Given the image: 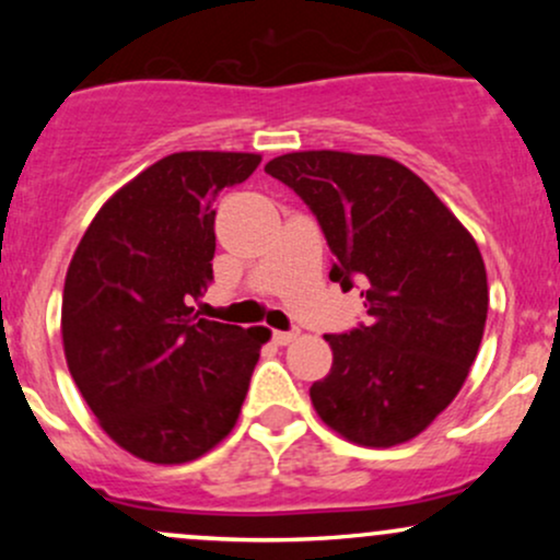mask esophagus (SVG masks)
I'll use <instances>...</instances> for the list:
<instances>
[{
  "label": "esophagus",
  "instance_id": "1",
  "mask_svg": "<svg viewBox=\"0 0 560 560\" xmlns=\"http://www.w3.org/2000/svg\"><path fill=\"white\" fill-rule=\"evenodd\" d=\"M300 337V329H289V331H273V342L276 345H289Z\"/></svg>",
  "mask_w": 560,
  "mask_h": 560
}]
</instances>
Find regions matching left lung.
<instances>
[{
	"label": "left lung",
	"mask_w": 560,
	"mask_h": 560,
	"mask_svg": "<svg viewBox=\"0 0 560 560\" xmlns=\"http://www.w3.org/2000/svg\"><path fill=\"white\" fill-rule=\"evenodd\" d=\"M318 218L337 262L361 284L369 324L326 334L331 371L311 387L320 421L363 447L413 440L464 387L487 320V271L464 223L382 155L311 150L266 165Z\"/></svg>",
	"instance_id": "obj_1"
}]
</instances>
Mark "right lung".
<instances>
[{
    "label": "right lung",
    "mask_w": 560,
    "mask_h": 560,
    "mask_svg": "<svg viewBox=\"0 0 560 560\" xmlns=\"http://www.w3.org/2000/svg\"><path fill=\"white\" fill-rule=\"evenodd\" d=\"M260 165L253 152H176L100 208L62 292L75 387L113 442L150 464H186L234 429L266 326L199 318L213 281L218 191Z\"/></svg>",
    "instance_id": "right-lung-1"
}]
</instances>
